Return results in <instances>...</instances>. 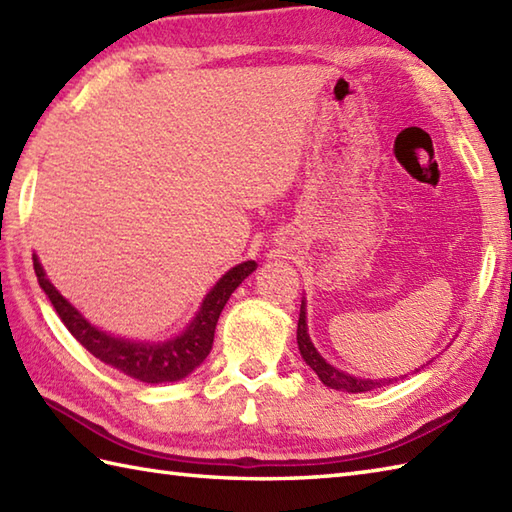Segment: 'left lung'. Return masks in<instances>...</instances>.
Listing matches in <instances>:
<instances>
[{"label":"left lung","instance_id":"left-lung-1","mask_svg":"<svg viewBox=\"0 0 512 512\" xmlns=\"http://www.w3.org/2000/svg\"><path fill=\"white\" fill-rule=\"evenodd\" d=\"M297 343H299V352L317 376L321 378V383L325 387L332 389H341V391H350V394H361V391H372L376 387H383L391 383V378L383 380H372V378H356L341 372V369L332 367L330 363H325V358L317 352V347L312 345L310 334H308V323H306V301H301V310H299V323H297Z\"/></svg>","mask_w":512,"mask_h":512}]
</instances>
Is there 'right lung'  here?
I'll list each match as a JSON object with an SVG mask.
<instances>
[{
	"label": "right lung",
	"mask_w": 512,
	"mask_h": 512,
	"mask_svg": "<svg viewBox=\"0 0 512 512\" xmlns=\"http://www.w3.org/2000/svg\"><path fill=\"white\" fill-rule=\"evenodd\" d=\"M35 273L41 290L46 292L50 303L57 310L59 319L65 328L79 341L92 356L99 358L105 365H112L118 372L132 376L140 383H176L189 376L195 367H200L213 347L215 325L226 306L228 297L242 281L257 268L255 262H242L228 270L222 279L206 292L202 306L193 321L182 334L173 336L169 341H129L121 336L107 334L96 328L61 292L50 284L46 270L39 264V257L32 255Z\"/></svg>",
	"instance_id": "1"
}]
</instances>
